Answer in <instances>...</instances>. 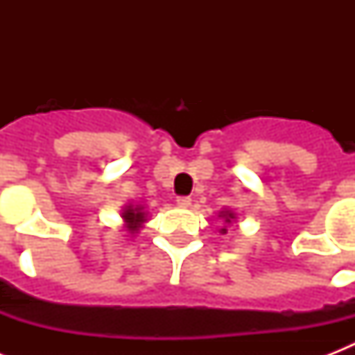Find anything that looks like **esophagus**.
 Masks as SVG:
<instances>
[{"mask_svg": "<svg viewBox=\"0 0 355 355\" xmlns=\"http://www.w3.org/2000/svg\"><path fill=\"white\" fill-rule=\"evenodd\" d=\"M177 205L180 206V208H188V206L191 205V199H189V197H177Z\"/></svg>", "mask_w": 355, "mask_h": 355, "instance_id": "esophagus-1", "label": "esophagus"}]
</instances>
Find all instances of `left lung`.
<instances>
[{
  "instance_id": "8db88e82",
  "label": "left lung",
  "mask_w": 355,
  "mask_h": 355,
  "mask_svg": "<svg viewBox=\"0 0 355 355\" xmlns=\"http://www.w3.org/2000/svg\"><path fill=\"white\" fill-rule=\"evenodd\" d=\"M221 217H225V221L230 223V219H234V214H230V211H225ZM221 234H227V228H221Z\"/></svg>"
}]
</instances>
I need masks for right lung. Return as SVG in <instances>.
Returning a JSON list of instances; mask_svg holds the SVG:
<instances>
[{"instance_id":"add662e5","label":"right lung","mask_w":355,"mask_h":355,"mask_svg":"<svg viewBox=\"0 0 355 355\" xmlns=\"http://www.w3.org/2000/svg\"><path fill=\"white\" fill-rule=\"evenodd\" d=\"M145 214L141 211V208H132V206H128L127 210L123 211V219L127 221V228L130 230V234H134L141 227V223L145 221Z\"/></svg>"}]
</instances>
